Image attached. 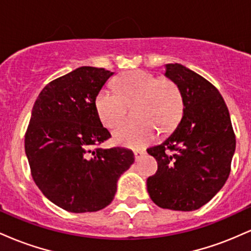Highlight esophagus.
Wrapping results in <instances>:
<instances>
[{"label": "esophagus", "mask_w": 251, "mask_h": 251, "mask_svg": "<svg viewBox=\"0 0 251 251\" xmlns=\"http://www.w3.org/2000/svg\"><path fill=\"white\" fill-rule=\"evenodd\" d=\"M145 153H146V152L143 151V150H135V151H134V157H135V159L140 160V159H142V158L144 157V155H145Z\"/></svg>", "instance_id": "1"}]
</instances>
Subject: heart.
Here are the masks:
<instances>
[{"mask_svg":"<svg viewBox=\"0 0 251 251\" xmlns=\"http://www.w3.org/2000/svg\"><path fill=\"white\" fill-rule=\"evenodd\" d=\"M116 88L99 92L96 106L106 127L114 128L125 119L127 106L134 105L137 122L119 126L114 142L128 148H143L155 137V131L165 133L176 126L183 111V97L175 82L158 79L144 71H133L117 79Z\"/></svg>","mask_w":251,"mask_h":251,"instance_id":"1","label":"heart"}]
</instances>
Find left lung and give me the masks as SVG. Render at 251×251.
I'll return each mask as SVG.
<instances>
[{
    "label": "left lung",
    "instance_id": "8db88e82",
    "mask_svg": "<svg viewBox=\"0 0 251 251\" xmlns=\"http://www.w3.org/2000/svg\"><path fill=\"white\" fill-rule=\"evenodd\" d=\"M183 97V117L159 145L148 149L158 163L148 178L151 200L163 209L192 211L206 204L229 177L236 139L218 89L180 63L165 73Z\"/></svg>",
    "mask_w": 251,
    "mask_h": 251
}]
</instances>
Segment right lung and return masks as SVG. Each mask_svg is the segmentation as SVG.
Instances as JSON below:
<instances>
[{"instance_id": "right-lung-1", "label": "right lung", "mask_w": 251, "mask_h": 251, "mask_svg": "<svg viewBox=\"0 0 251 251\" xmlns=\"http://www.w3.org/2000/svg\"><path fill=\"white\" fill-rule=\"evenodd\" d=\"M113 72L82 66L42 89L25 137L31 176L50 201L70 212L99 211L113 201L117 181L134 163L131 150L100 149L111 133L96 99Z\"/></svg>"}]
</instances>
